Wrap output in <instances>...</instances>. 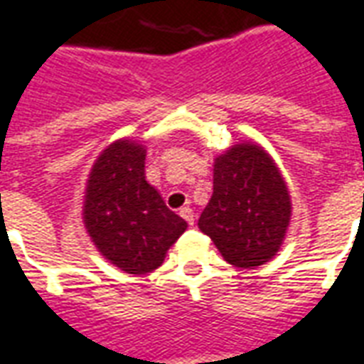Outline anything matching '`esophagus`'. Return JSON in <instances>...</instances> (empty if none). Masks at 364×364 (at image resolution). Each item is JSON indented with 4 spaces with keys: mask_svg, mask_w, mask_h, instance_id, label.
Instances as JSON below:
<instances>
[{
    "mask_svg": "<svg viewBox=\"0 0 364 364\" xmlns=\"http://www.w3.org/2000/svg\"><path fill=\"white\" fill-rule=\"evenodd\" d=\"M180 215L186 219L188 225H194L196 215H194V210H192V208H188V205H186V208H182V210H180Z\"/></svg>",
    "mask_w": 364,
    "mask_h": 364,
    "instance_id": "1",
    "label": "esophagus"
}]
</instances>
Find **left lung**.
Segmentation results:
<instances>
[{"label": "left lung", "mask_w": 364, "mask_h": 364, "mask_svg": "<svg viewBox=\"0 0 364 364\" xmlns=\"http://www.w3.org/2000/svg\"><path fill=\"white\" fill-rule=\"evenodd\" d=\"M290 218V190L264 146L243 141L213 159V194L198 228L229 264L255 269L277 257Z\"/></svg>", "instance_id": "left-lung-1"}]
</instances>
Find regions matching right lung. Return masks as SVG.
Listing matches in <instances>:
<instances>
[{
    "instance_id": "right-lung-1",
    "label": "right lung",
    "mask_w": 364,
    "mask_h": 364,
    "mask_svg": "<svg viewBox=\"0 0 364 364\" xmlns=\"http://www.w3.org/2000/svg\"><path fill=\"white\" fill-rule=\"evenodd\" d=\"M145 156L146 146L129 136L105 146L87 174L82 205L84 228L97 252L135 277L159 269L188 229L146 182Z\"/></svg>"
}]
</instances>
